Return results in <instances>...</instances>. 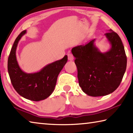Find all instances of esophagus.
<instances>
[{"mask_svg": "<svg viewBox=\"0 0 133 133\" xmlns=\"http://www.w3.org/2000/svg\"><path fill=\"white\" fill-rule=\"evenodd\" d=\"M68 60H70V61H71V60H74V56H73V55L71 53H69L68 54Z\"/></svg>", "mask_w": 133, "mask_h": 133, "instance_id": "1", "label": "esophagus"}]
</instances>
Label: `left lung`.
Listing matches in <instances>:
<instances>
[{
	"mask_svg": "<svg viewBox=\"0 0 133 133\" xmlns=\"http://www.w3.org/2000/svg\"><path fill=\"white\" fill-rule=\"evenodd\" d=\"M111 44L105 53L100 52L92 40L71 49L77 68L78 84L87 95H107L117 89L127 67V57L122 41L112 30L105 33Z\"/></svg>",
	"mask_w": 133,
	"mask_h": 133,
	"instance_id": "1",
	"label": "left lung"
}]
</instances>
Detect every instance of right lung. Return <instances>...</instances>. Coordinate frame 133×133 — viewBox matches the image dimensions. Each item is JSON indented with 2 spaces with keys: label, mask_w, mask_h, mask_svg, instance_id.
<instances>
[{
  "label": "right lung",
  "mask_w": 133,
  "mask_h": 133,
  "mask_svg": "<svg viewBox=\"0 0 133 133\" xmlns=\"http://www.w3.org/2000/svg\"><path fill=\"white\" fill-rule=\"evenodd\" d=\"M26 33V30L22 31L13 43L8 58V73L13 87L19 95L39 102L48 98L53 92L58 74L67 63V56L48 64L37 73H24L17 63L16 51L18 42Z\"/></svg>",
  "instance_id": "add662e5"
}]
</instances>
